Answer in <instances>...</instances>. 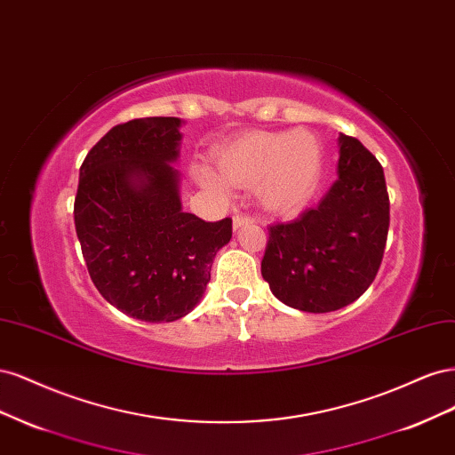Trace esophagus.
Returning a JSON list of instances; mask_svg holds the SVG:
<instances>
[{
	"instance_id": "esophagus-1",
	"label": "esophagus",
	"mask_w": 455,
	"mask_h": 455,
	"mask_svg": "<svg viewBox=\"0 0 455 455\" xmlns=\"http://www.w3.org/2000/svg\"><path fill=\"white\" fill-rule=\"evenodd\" d=\"M254 220L251 218V216H243V214H235L233 216V229H239V228H243V226H249V224H252Z\"/></svg>"
}]
</instances>
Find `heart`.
Listing matches in <instances>:
<instances>
[{
	"label": "heart",
	"mask_w": 455,
	"mask_h": 455,
	"mask_svg": "<svg viewBox=\"0 0 455 455\" xmlns=\"http://www.w3.org/2000/svg\"><path fill=\"white\" fill-rule=\"evenodd\" d=\"M218 173L203 163L196 182L228 197L229 184L256 186L259 204L273 214H296L313 199L323 174V144L311 131H249L214 149Z\"/></svg>",
	"instance_id": "1"
}]
</instances>
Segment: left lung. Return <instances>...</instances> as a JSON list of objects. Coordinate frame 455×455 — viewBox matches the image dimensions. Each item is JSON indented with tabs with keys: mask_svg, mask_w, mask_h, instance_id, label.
I'll return each mask as SVG.
<instances>
[{
	"mask_svg": "<svg viewBox=\"0 0 455 455\" xmlns=\"http://www.w3.org/2000/svg\"><path fill=\"white\" fill-rule=\"evenodd\" d=\"M338 180L288 224L269 226L261 277L284 306L328 313L361 298L376 279L389 231L381 164L353 136H338Z\"/></svg>",
	"mask_w": 455,
	"mask_h": 455,
	"instance_id": "left-lung-1",
	"label": "left lung"
}]
</instances>
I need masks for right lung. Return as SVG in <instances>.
Listing matches in <instances>:
<instances>
[{"mask_svg": "<svg viewBox=\"0 0 455 455\" xmlns=\"http://www.w3.org/2000/svg\"><path fill=\"white\" fill-rule=\"evenodd\" d=\"M180 117L132 119L108 131L79 169L77 239L91 279L119 311L172 323L194 309L211 281L231 220L184 212Z\"/></svg>", "mask_w": 455, "mask_h": 455, "instance_id": "right-lung-1", "label": "right lung"}]
</instances>
